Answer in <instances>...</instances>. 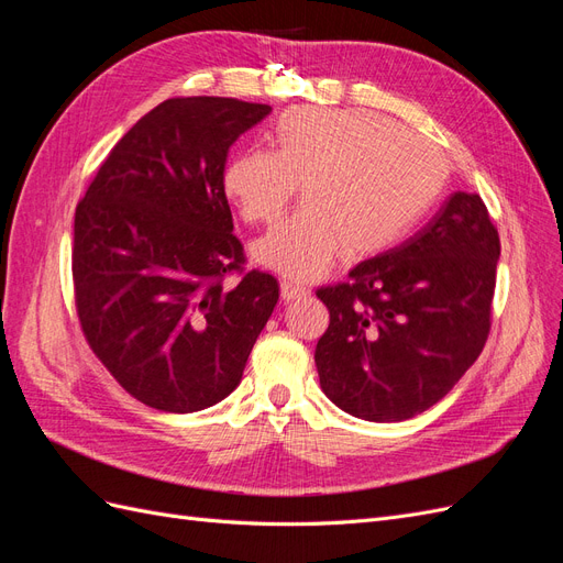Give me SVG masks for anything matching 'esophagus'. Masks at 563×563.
Segmentation results:
<instances>
[{
    "label": "esophagus",
    "instance_id": "esophagus-1",
    "mask_svg": "<svg viewBox=\"0 0 563 563\" xmlns=\"http://www.w3.org/2000/svg\"><path fill=\"white\" fill-rule=\"evenodd\" d=\"M279 288H282V298L284 300H296V298H305V296L310 294L305 286H300L296 282H286V279L279 284Z\"/></svg>",
    "mask_w": 563,
    "mask_h": 563
}]
</instances>
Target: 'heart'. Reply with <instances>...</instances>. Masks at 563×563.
Here are the masks:
<instances>
[{
	"label": "heart",
	"mask_w": 563,
	"mask_h": 563,
	"mask_svg": "<svg viewBox=\"0 0 563 563\" xmlns=\"http://www.w3.org/2000/svg\"><path fill=\"white\" fill-rule=\"evenodd\" d=\"M269 145L234 155L223 190L246 223H272L300 185L302 207L251 246L255 263L296 282L327 275L345 251L368 258L399 244L449 178L432 141L366 110L291 108Z\"/></svg>",
	"instance_id": "1"
}]
</instances>
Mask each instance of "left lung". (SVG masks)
<instances>
[{
    "mask_svg": "<svg viewBox=\"0 0 563 563\" xmlns=\"http://www.w3.org/2000/svg\"><path fill=\"white\" fill-rule=\"evenodd\" d=\"M498 261L482 197L455 192L411 240L319 288L331 317L314 350L323 395L371 422L444 399L484 350Z\"/></svg>",
    "mask_w": 563,
    "mask_h": 563,
    "instance_id": "1",
    "label": "left lung"
}]
</instances>
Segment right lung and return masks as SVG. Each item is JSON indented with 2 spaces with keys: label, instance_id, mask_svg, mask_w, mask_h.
Segmentation results:
<instances>
[{
  "label": "right lung",
  "instance_id": "obj_1",
  "mask_svg": "<svg viewBox=\"0 0 563 563\" xmlns=\"http://www.w3.org/2000/svg\"><path fill=\"white\" fill-rule=\"evenodd\" d=\"M236 98H172L135 122L75 211L73 277L84 335L131 397L192 413L240 385L279 300L244 263L223 172L232 143L269 114Z\"/></svg>",
  "mask_w": 563,
  "mask_h": 563
}]
</instances>
